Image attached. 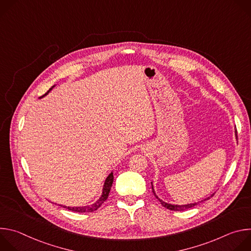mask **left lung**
Masks as SVG:
<instances>
[{"label":"left lung","mask_w":251,"mask_h":251,"mask_svg":"<svg viewBox=\"0 0 251 251\" xmlns=\"http://www.w3.org/2000/svg\"><path fill=\"white\" fill-rule=\"evenodd\" d=\"M235 134H237V131H235ZM236 138H237V135H236ZM152 190H153V193H154V195H155V197L160 201V202L162 203V205L163 206H165L166 208H168V209H170V210H176V211H181V210H185V209H188V208H191V207H194L195 205H197L199 202H194V203H188V204H182V205H177V204H171V203H167V202H165V201H163L162 200H160L157 196H156V194H155V192H154V189H153V185H152ZM212 197V196H211ZM209 198H207V199H205V200H203V201H206V200H208Z\"/></svg>","instance_id":"1"}]
</instances>
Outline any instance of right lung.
I'll return each instance as SVG.
<instances>
[{"label": "right lung", "mask_w": 251, "mask_h": 251, "mask_svg": "<svg viewBox=\"0 0 251 251\" xmlns=\"http://www.w3.org/2000/svg\"><path fill=\"white\" fill-rule=\"evenodd\" d=\"M52 87H53V86H52ZM52 87L50 88V90H49L45 95H47V94L52 89ZM45 95H44V96H45ZM113 178H114L113 173H111L108 176L106 177L104 186H103L102 196H101V197L99 198V200H98L97 201H95L94 203H92V204H90V205H85V206H65V205H64L63 207H65V208H67V209H69V210L76 211V212H92V211L98 209V208L101 206V204L107 200V198H108V196H109V193H110V190H111V187H112V183H113ZM61 206H62V205H61Z\"/></svg>", "instance_id": "right-lung-1"}]
</instances>
